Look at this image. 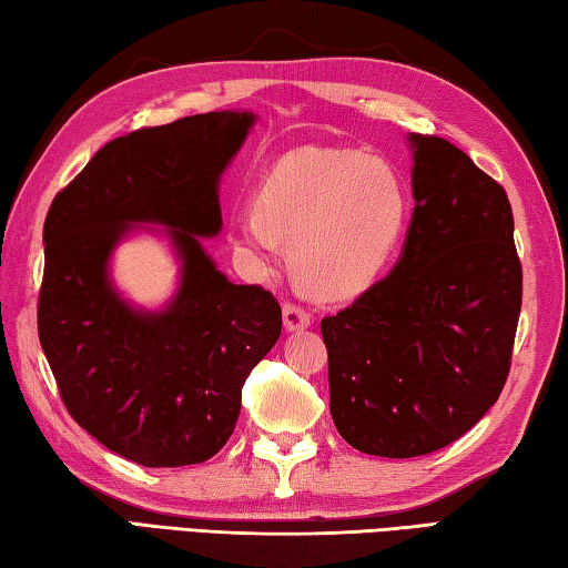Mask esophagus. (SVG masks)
<instances>
[{"label":"esophagus","mask_w":568,"mask_h":568,"mask_svg":"<svg viewBox=\"0 0 568 568\" xmlns=\"http://www.w3.org/2000/svg\"><path fill=\"white\" fill-rule=\"evenodd\" d=\"M314 324V316L306 312L304 306H298L294 302L284 304V326L286 331H302Z\"/></svg>","instance_id":"obj_1"}]
</instances>
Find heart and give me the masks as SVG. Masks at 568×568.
I'll list each match as a JSON object with an SVG mask.
<instances>
[{
	"label": "heart",
	"instance_id": "b5f03b06",
	"mask_svg": "<svg viewBox=\"0 0 568 568\" xmlns=\"http://www.w3.org/2000/svg\"><path fill=\"white\" fill-rule=\"evenodd\" d=\"M408 220V197L383 160L338 148H298L276 160L256 210L234 217V234L262 260L288 244L292 266L318 296H353L390 260Z\"/></svg>",
	"mask_w": 568,
	"mask_h": 568
}]
</instances>
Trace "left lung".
Returning <instances> with one entry per match:
<instances>
[{"mask_svg": "<svg viewBox=\"0 0 568 568\" xmlns=\"http://www.w3.org/2000/svg\"><path fill=\"white\" fill-rule=\"evenodd\" d=\"M415 210L398 264L321 321L331 417L348 445L417 457L455 443L505 388L521 308L507 192L437 135H410Z\"/></svg>", "mask_w": 568, "mask_h": 568, "instance_id": "1", "label": "left lung"}]
</instances>
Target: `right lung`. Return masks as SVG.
Listing matches in <instances>:
<instances>
[{"label":"right lung","instance_id":"obj_1","mask_svg":"<svg viewBox=\"0 0 568 568\" xmlns=\"http://www.w3.org/2000/svg\"><path fill=\"white\" fill-rule=\"evenodd\" d=\"M254 123L212 111L115 138L53 197L44 222L39 341L73 420L143 467L217 455L242 385L282 334V306L232 284L200 237L222 227L217 183ZM135 221L165 223L181 288L163 313L133 310L108 280Z\"/></svg>","mask_w":568,"mask_h":568}]
</instances>
